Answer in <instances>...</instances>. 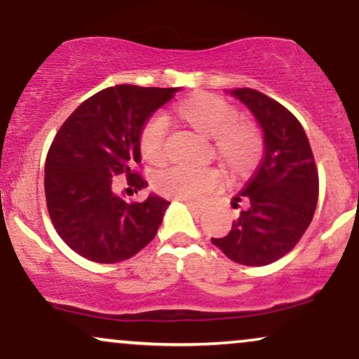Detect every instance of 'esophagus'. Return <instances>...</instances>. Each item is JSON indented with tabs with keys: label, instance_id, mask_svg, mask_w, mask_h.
I'll return each mask as SVG.
<instances>
[{
	"label": "esophagus",
	"instance_id": "34e87169",
	"mask_svg": "<svg viewBox=\"0 0 359 359\" xmlns=\"http://www.w3.org/2000/svg\"><path fill=\"white\" fill-rule=\"evenodd\" d=\"M185 205H187V208L191 209L194 214H203L205 211V205L204 204L192 203V201H185Z\"/></svg>",
	"mask_w": 359,
	"mask_h": 359
}]
</instances>
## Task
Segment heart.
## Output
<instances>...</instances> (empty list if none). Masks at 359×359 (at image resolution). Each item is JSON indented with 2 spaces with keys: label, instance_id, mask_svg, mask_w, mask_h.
<instances>
[{
  "label": "heart",
  "instance_id": "b5f03b06",
  "mask_svg": "<svg viewBox=\"0 0 359 359\" xmlns=\"http://www.w3.org/2000/svg\"><path fill=\"white\" fill-rule=\"evenodd\" d=\"M175 114L194 131L211 138L214 151L222 165L234 175H246L257 167L262 156V137L255 125L238 119L233 104L214 94H194L175 106ZM167 125L162 118H151L140 131V154L148 163H162L165 158ZM221 180L216 168L172 167L155 175L154 184L163 196L194 201L212 191Z\"/></svg>",
  "mask_w": 359,
  "mask_h": 359
}]
</instances>
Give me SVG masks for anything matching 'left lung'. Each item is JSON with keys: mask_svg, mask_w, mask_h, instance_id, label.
<instances>
[{"mask_svg": "<svg viewBox=\"0 0 359 359\" xmlns=\"http://www.w3.org/2000/svg\"><path fill=\"white\" fill-rule=\"evenodd\" d=\"M251 111L263 131L262 162L233 205L245 201L240 217L226 236L211 238L233 262L263 266L297 245L311 224L319 177L306 131L297 118L258 90H226Z\"/></svg>", "mask_w": 359, "mask_h": 359, "instance_id": "obj_1", "label": "left lung"}]
</instances>
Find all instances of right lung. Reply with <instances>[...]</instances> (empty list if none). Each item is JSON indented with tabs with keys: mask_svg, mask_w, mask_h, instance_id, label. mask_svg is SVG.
<instances>
[{
	"mask_svg": "<svg viewBox=\"0 0 359 359\" xmlns=\"http://www.w3.org/2000/svg\"><path fill=\"white\" fill-rule=\"evenodd\" d=\"M180 88L121 84L86 100L65 119L45 160V199L59 236L81 257L118 263L155 238L168 201L148 194L128 204L114 192L126 177L135 192L147 187L133 170L142 162L140 131Z\"/></svg>",
	"mask_w": 359,
	"mask_h": 359,
	"instance_id": "add662e5",
	"label": "right lung"
}]
</instances>
